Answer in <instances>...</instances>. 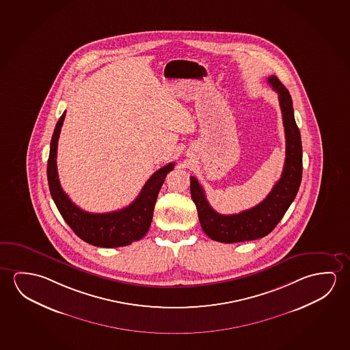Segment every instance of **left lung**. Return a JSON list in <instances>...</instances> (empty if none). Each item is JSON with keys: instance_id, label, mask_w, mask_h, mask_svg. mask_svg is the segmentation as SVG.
<instances>
[{"instance_id": "1", "label": "left lung", "mask_w": 350, "mask_h": 350, "mask_svg": "<svg viewBox=\"0 0 350 350\" xmlns=\"http://www.w3.org/2000/svg\"><path fill=\"white\" fill-rule=\"evenodd\" d=\"M268 82L279 94L286 135V159L282 174L268 196L250 210L242 211L237 215H221L211 207L198 179L190 177V193L198 208L200 224L206 235L215 241L234 243L267 237L288 210L301 185L303 168L301 133L293 115L292 98L276 76H269Z\"/></svg>"}]
</instances>
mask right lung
<instances>
[{"mask_svg":"<svg viewBox=\"0 0 350 350\" xmlns=\"http://www.w3.org/2000/svg\"><path fill=\"white\" fill-rule=\"evenodd\" d=\"M64 118L65 111L54 129L47 163L49 191L60 215L81 240L93 246L122 247L138 241L150 228L157 195L167 173L172 171L174 162L156 171L140 190L137 199L122 210L108 213H90L81 210L60 187L57 171V146Z\"/></svg>","mask_w":350,"mask_h":350,"instance_id":"obj_1","label":"right lung"}]
</instances>
